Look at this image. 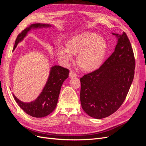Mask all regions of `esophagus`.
I'll return each mask as SVG.
<instances>
[{
    "instance_id": "34e87169",
    "label": "esophagus",
    "mask_w": 146,
    "mask_h": 146,
    "mask_svg": "<svg viewBox=\"0 0 146 146\" xmlns=\"http://www.w3.org/2000/svg\"><path fill=\"white\" fill-rule=\"evenodd\" d=\"M78 75L76 72H74V71H72V70H70L69 72V77L73 78V77H76Z\"/></svg>"
}]
</instances>
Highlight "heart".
<instances>
[{"label":"heart","mask_w":146,"mask_h":146,"mask_svg":"<svg viewBox=\"0 0 146 146\" xmlns=\"http://www.w3.org/2000/svg\"><path fill=\"white\" fill-rule=\"evenodd\" d=\"M107 46L104 39L92 32L76 35L66 44L57 48V56L62 62L68 64L77 55V61L86 71L98 69L102 63L107 52Z\"/></svg>","instance_id":"obj_1"}]
</instances>
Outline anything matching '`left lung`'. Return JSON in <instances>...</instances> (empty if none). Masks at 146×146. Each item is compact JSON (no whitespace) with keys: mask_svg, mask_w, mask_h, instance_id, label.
I'll return each mask as SVG.
<instances>
[{"mask_svg":"<svg viewBox=\"0 0 146 146\" xmlns=\"http://www.w3.org/2000/svg\"><path fill=\"white\" fill-rule=\"evenodd\" d=\"M117 44L113 54L94 71L80 78V102L90 116L111 115L124 102L133 80L135 59L127 34L113 33Z\"/></svg>","mask_w":146,"mask_h":146,"instance_id":"8db88e82","label":"left lung"}]
</instances>
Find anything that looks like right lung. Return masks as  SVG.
Instances as JSON below:
<instances>
[{"instance_id":"right-lung-1","label":"right lung","mask_w":146,"mask_h":146,"mask_svg":"<svg viewBox=\"0 0 146 146\" xmlns=\"http://www.w3.org/2000/svg\"><path fill=\"white\" fill-rule=\"evenodd\" d=\"M50 27V25L44 24H33L30 25L16 38L13 50L16 47L17 44L21 41L26 36L31 29ZM69 69L60 66H54L52 67L48 80L44 89L38 98L30 103H24L13 97L17 104L24 111L29 115L35 117H42L50 114L55 110L57 105L60 92L64 81L69 77Z\"/></svg>"}]
</instances>
